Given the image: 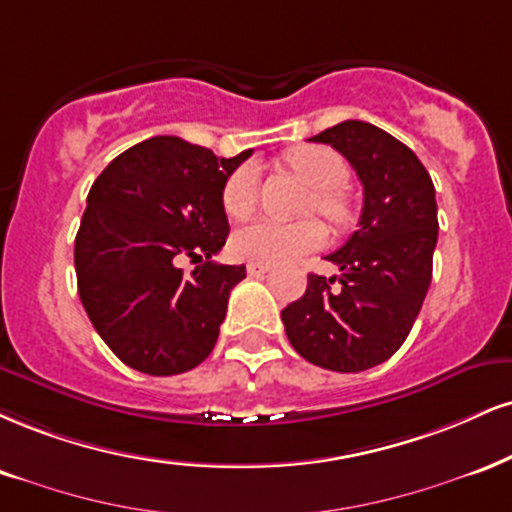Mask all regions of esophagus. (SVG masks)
Here are the masks:
<instances>
[{
    "label": "esophagus",
    "mask_w": 512,
    "mask_h": 512,
    "mask_svg": "<svg viewBox=\"0 0 512 512\" xmlns=\"http://www.w3.org/2000/svg\"><path fill=\"white\" fill-rule=\"evenodd\" d=\"M269 264H264V262H248V274L250 276H262V274H267L269 272Z\"/></svg>",
    "instance_id": "34e87169"
}]
</instances>
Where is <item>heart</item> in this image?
Masks as SVG:
<instances>
[{
	"instance_id": "1",
	"label": "heart",
	"mask_w": 512,
	"mask_h": 512,
	"mask_svg": "<svg viewBox=\"0 0 512 512\" xmlns=\"http://www.w3.org/2000/svg\"><path fill=\"white\" fill-rule=\"evenodd\" d=\"M286 164L305 183L317 188L312 193L310 207H315L329 224L338 226V229L346 226L350 221V207L336 190L348 181V166L343 157L329 147L303 145L286 152ZM257 195H260V169L255 164H243L226 178L221 202H224L226 214L243 219L257 207ZM324 240V226L312 217L298 221L257 219L236 231L233 252L243 260L281 264L300 260L307 252L319 250Z\"/></svg>"
}]
</instances>
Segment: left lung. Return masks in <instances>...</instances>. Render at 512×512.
<instances>
[{"instance_id":"8db88e82","label":"left lung","mask_w":512,"mask_h":512,"mask_svg":"<svg viewBox=\"0 0 512 512\" xmlns=\"http://www.w3.org/2000/svg\"><path fill=\"white\" fill-rule=\"evenodd\" d=\"M310 140L348 159L365 200L357 231L326 255L341 276H307L305 295L281 319L307 362L362 372L403 346L422 310L439 238L434 183L408 145L367 121L336 123Z\"/></svg>"}]
</instances>
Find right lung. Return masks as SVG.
Segmentation results:
<instances>
[{
	"instance_id": "add662e5",
	"label": "right lung",
	"mask_w": 512,
	"mask_h": 512,
	"mask_svg": "<svg viewBox=\"0 0 512 512\" xmlns=\"http://www.w3.org/2000/svg\"><path fill=\"white\" fill-rule=\"evenodd\" d=\"M252 150L224 159L176 135L128 147L97 176L76 233L78 295L123 365L171 377L212 353L240 264L212 255L229 238L221 190ZM198 262L183 273L177 262Z\"/></svg>"
}]
</instances>
